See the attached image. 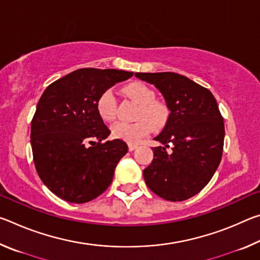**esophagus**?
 <instances>
[{
  "mask_svg": "<svg viewBox=\"0 0 260 260\" xmlns=\"http://www.w3.org/2000/svg\"><path fill=\"white\" fill-rule=\"evenodd\" d=\"M138 148V144H128V150L129 151H133V150H135V149Z\"/></svg>",
  "mask_w": 260,
  "mask_h": 260,
  "instance_id": "esophagus-1",
  "label": "esophagus"
}]
</instances>
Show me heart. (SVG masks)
Returning a JSON list of instances; mask_svg holds the SVG:
<instances>
[{"instance_id": "heart-1", "label": "heart", "mask_w": 260, "mask_h": 260, "mask_svg": "<svg viewBox=\"0 0 260 260\" xmlns=\"http://www.w3.org/2000/svg\"><path fill=\"white\" fill-rule=\"evenodd\" d=\"M124 94L128 96L139 108L135 112V122H116L111 126L113 139L122 140L128 143H136L150 133L151 129L158 131L165 126L169 119V109L161 102L155 100L156 95L150 87L141 81L127 83L122 88ZM96 111L104 121H112L116 118L117 102L112 90L107 89L101 93L96 101Z\"/></svg>"}]
</instances>
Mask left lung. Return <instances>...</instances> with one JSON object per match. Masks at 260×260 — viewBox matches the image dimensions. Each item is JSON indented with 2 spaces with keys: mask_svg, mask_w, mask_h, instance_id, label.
I'll list each match as a JSON object with an SVG mask.
<instances>
[{
  "mask_svg": "<svg viewBox=\"0 0 260 260\" xmlns=\"http://www.w3.org/2000/svg\"><path fill=\"white\" fill-rule=\"evenodd\" d=\"M160 91L170 116L155 140L143 177L161 199L180 202L199 193L220 164L225 125L212 93L174 72L135 73Z\"/></svg>",
  "mask_w": 260,
  "mask_h": 260,
  "instance_id": "1",
  "label": "left lung"
}]
</instances>
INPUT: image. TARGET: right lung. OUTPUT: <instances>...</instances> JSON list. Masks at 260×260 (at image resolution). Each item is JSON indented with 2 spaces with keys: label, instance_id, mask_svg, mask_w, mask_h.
<instances>
[{
  "label": "right lung",
  "instance_id": "obj_1",
  "mask_svg": "<svg viewBox=\"0 0 260 260\" xmlns=\"http://www.w3.org/2000/svg\"><path fill=\"white\" fill-rule=\"evenodd\" d=\"M133 77L121 70L80 69L46 88L30 124L35 169L59 199L87 203L107 190L114 169L128 151L96 111L104 90ZM91 144L87 146V143Z\"/></svg>",
  "mask_w": 260,
  "mask_h": 260
}]
</instances>
